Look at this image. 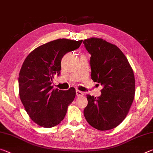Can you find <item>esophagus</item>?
Masks as SVG:
<instances>
[{
  "label": "esophagus",
  "instance_id": "34e87169",
  "mask_svg": "<svg viewBox=\"0 0 153 153\" xmlns=\"http://www.w3.org/2000/svg\"><path fill=\"white\" fill-rule=\"evenodd\" d=\"M76 96L77 97H82L83 95H84V92H82V91H79V90H76Z\"/></svg>",
  "mask_w": 153,
  "mask_h": 153
}]
</instances>
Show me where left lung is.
<instances>
[{
	"instance_id": "obj_1",
	"label": "left lung",
	"mask_w": 153,
	"mask_h": 153,
	"mask_svg": "<svg viewBox=\"0 0 153 153\" xmlns=\"http://www.w3.org/2000/svg\"><path fill=\"white\" fill-rule=\"evenodd\" d=\"M83 44L91 55V78L103 87L100 97L87 95L84 117L90 126L98 130L115 128L126 118L133 102V70L117 46L97 38L84 40Z\"/></svg>"
}]
</instances>
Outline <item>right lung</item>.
<instances>
[{
    "instance_id": "add662e5",
    "label": "right lung",
    "mask_w": 153,
    "mask_h": 153,
    "mask_svg": "<svg viewBox=\"0 0 153 153\" xmlns=\"http://www.w3.org/2000/svg\"><path fill=\"white\" fill-rule=\"evenodd\" d=\"M82 40L58 39L38 46L25 59L19 72V97L30 117L44 128L58 125L76 97V90L53 89L55 75L59 76L63 56L77 49Z\"/></svg>"
}]
</instances>
